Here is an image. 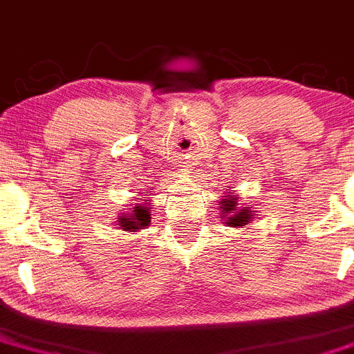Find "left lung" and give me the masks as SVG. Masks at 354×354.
<instances>
[{"label": "left lung", "mask_w": 354, "mask_h": 354, "mask_svg": "<svg viewBox=\"0 0 354 354\" xmlns=\"http://www.w3.org/2000/svg\"><path fill=\"white\" fill-rule=\"evenodd\" d=\"M218 205H221V216L224 218V224L231 227H245L256 218V212H252L250 206H241L232 192H225V196H222V199L218 201Z\"/></svg>", "instance_id": "1"}]
</instances>
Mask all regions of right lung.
Returning a JSON list of instances; mask_svg holds the SVG:
<instances>
[{"label": "right lung", "mask_w": 354, "mask_h": 354, "mask_svg": "<svg viewBox=\"0 0 354 354\" xmlns=\"http://www.w3.org/2000/svg\"><path fill=\"white\" fill-rule=\"evenodd\" d=\"M145 203H136L132 208H129V212L122 213V215L118 216L116 225H120V229L129 232H138L141 229H146L151 222V208L149 206H153L149 203V199H145Z\"/></svg>", "instance_id": "obj_1"}]
</instances>
